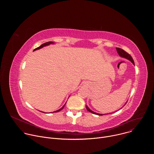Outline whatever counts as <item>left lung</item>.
I'll use <instances>...</instances> for the list:
<instances>
[{
	"mask_svg": "<svg viewBox=\"0 0 154 154\" xmlns=\"http://www.w3.org/2000/svg\"><path fill=\"white\" fill-rule=\"evenodd\" d=\"M116 51H117V52L118 53V54H119V55L120 57H122V58H126V59L130 60L134 64H135L134 61L132 57H131V55H130V54H128L125 51H124V50H122V49H120V48H116ZM126 103H127V102H126ZM126 103H125V104H126ZM86 109H87L88 111L90 112V113H92L93 114H95V115H99V116H102V115H103L102 114L97 113H96V112H94L91 110V109L88 108V106L86 105ZM109 114H110V113H109Z\"/></svg>",
	"mask_w": 154,
	"mask_h": 154,
	"instance_id": "left-lung-1",
	"label": "left lung"
}]
</instances>
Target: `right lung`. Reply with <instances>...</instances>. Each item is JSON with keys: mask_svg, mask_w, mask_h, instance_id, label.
Instances as JSON below:
<instances>
[{"mask_svg": "<svg viewBox=\"0 0 154 154\" xmlns=\"http://www.w3.org/2000/svg\"><path fill=\"white\" fill-rule=\"evenodd\" d=\"M54 42H52V41H49V42H45V43H44V44H42V45H41L39 47H38V48H36V49H34V51H36V50H38V49H41V48H43V47H45V46H48V45H51V44H54ZM65 105H66V103L60 108V109H58V110H57V111H55V112H54V113H56V112H60V111H61V109L64 108V106H65ZM43 113V112H42ZM53 113V112H52Z\"/></svg>", "mask_w": 154, "mask_h": 154, "instance_id": "obj_1", "label": "right lung"}]
</instances>
